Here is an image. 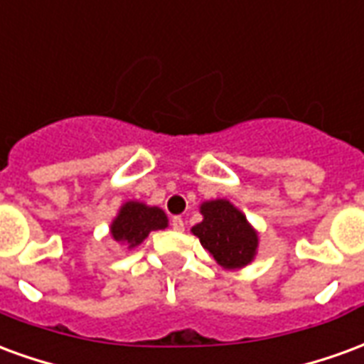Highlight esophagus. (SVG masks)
Returning a JSON list of instances; mask_svg holds the SVG:
<instances>
[{
    "label": "esophagus",
    "mask_w": 364,
    "mask_h": 364,
    "mask_svg": "<svg viewBox=\"0 0 364 364\" xmlns=\"http://www.w3.org/2000/svg\"><path fill=\"white\" fill-rule=\"evenodd\" d=\"M171 228H173L175 232H183V230H185V222H183L181 216H173V218H171Z\"/></svg>",
    "instance_id": "esophagus-1"
}]
</instances>
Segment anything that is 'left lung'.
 Instances as JSON below:
<instances>
[{
    "label": "left lung",
    "instance_id": "8db88e82",
    "mask_svg": "<svg viewBox=\"0 0 364 364\" xmlns=\"http://www.w3.org/2000/svg\"><path fill=\"white\" fill-rule=\"evenodd\" d=\"M203 222L191 232L200 240V245L226 271L247 267L259 247V232L253 228L245 214L228 198L205 200L198 206Z\"/></svg>",
    "mask_w": 364,
    "mask_h": 364
}]
</instances>
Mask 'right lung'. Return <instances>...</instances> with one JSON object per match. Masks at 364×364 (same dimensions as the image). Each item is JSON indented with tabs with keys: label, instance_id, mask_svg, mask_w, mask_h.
Wrapping results in <instances>:
<instances>
[{
	"label": "right lung",
	"instance_id": "1",
	"mask_svg": "<svg viewBox=\"0 0 364 364\" xmlns=\"http://www.w3.org/2000/svg\"><path fill=\"white\" fill-rule=\"evenodd\" d=\"M167 224V214L159 206H150L140 200H127L112 218L109 232L117 244L134 250L150 236V232L166 230Z\"/></svg>",
	"mask_w": 364,
	"mask_h": 364
}]
</instances>
